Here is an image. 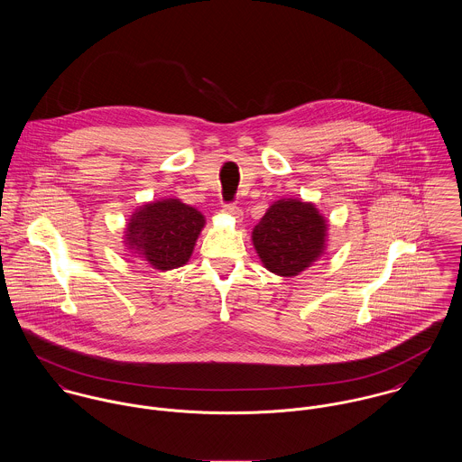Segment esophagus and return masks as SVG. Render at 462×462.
Listing matches in <instances>:
<instances>
[{"instance_id": "34e87169", "label": "esophagus", "mask_w": 462, "mask_h": 462, "mask_svg": "<svg viewBox=\"0 0 462 462\" xmlns=\"http://www.w3.org/2000/svg\"><path fill=\"white\" fill-rule=\"evenodd\" d=\"M226 215H229V217H233L235 220H242V217H244V213H242V209L238 208V206H235V204H227V206H224V209H222Z\"/></svg>"}]
</instances>
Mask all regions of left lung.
Wrapping results in <instances>:
<instances>
[{
  "mask_svg": "<svg viewBox=\"0 0 462 462\" xmlns=\"http://www.w3.org/2000/svg\"><path fill=\"white\" fill-rule=\"evenodd\" d=\"M329 222L302 199H279L268 206L253 229V245L266 270L295 277L313 266L328 251Z\"/></svg>",
  "mask_w": 462,
  "mask_h": 462,
  "instance_id": "left-lung-1",
  "label": "left lung"
}]
</instances>
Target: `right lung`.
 Returning <instances> with one entry per match:
<instances>
[{"label": "right lung", "mask_w": 462, "mask_h": 462, "mask_svg": "<svg viewBox=\"0 0 462 462\" xmlns=\"http://www.w3.org/2000/svg\"><path fill=\"white\" fill-rule=\"evenodd\" d=\"M204 226V215L181 199H156L133 211L123 240L132 258L167 272L189 263Z\"/></svg>", "instance_id": "add662e5"}]
</instances>
